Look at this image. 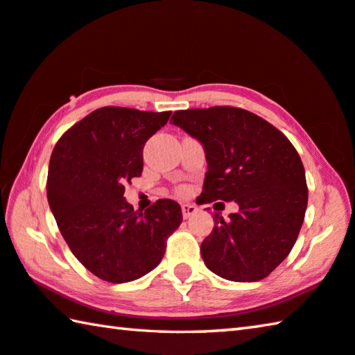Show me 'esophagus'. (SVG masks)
I'll return each mask as SVG.
<instances>
[{"instance_id": "esophagus-1", "label": "esophagus", "mask_w": 355, "mask_h": 355, "mask_svg": "<svg viewBox=\"0 0 355 355\" xmlns=\"http://www.w3.org/2000/svg\"><path fill=\"white\" fill-rule=\"evenodd\" d=\"M199 209H197L196 205H192V203H183L182 205V213H183V218L188 219L191 218L192 214H196Z\"/></svg>"}]
</instances>
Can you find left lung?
<instances>
[{
	"mask_svg": "<svg viewBox=\"0 0 355 355\" xmlns=\"http://www.w3.org/2000/svg\"><path fill=\"white\" fill-rule=\"evenodd\" d=\"M171 120L205 148L200 203L235 200L239 207L227 220L216 214L200 245L207 268L232 282L268 277L291 252L307 209L296 148L274 125L241 107L175 111Z\"/></svg>",
	"mask_w": 355,
	"mask_h": 355,
	"instance_id": "left-lung-1",
	"label": "left lung"
}]
</instances>
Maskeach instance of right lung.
I'll list each match as a JSON object with an SVG mask.
<instances>
[{"label": "right lung", "instance_id": "add662e5", "mask_svg": "<svg viewBox=\"0 0 355 355\" xmlns=\"http://www.w3.org/2000/svg\"><path fill=\"white\" fill-rule=\"evenodd\" d=\"M171 117L105 106L61 136L53 150L46 197L59 232L78 261L98 279L125 284L158 266L183 214L177 202L156 200L135 211L125 183L141 177L142 150Z\"/></svg>", "mask_w": 355, "mask_h": 355}]
</instances>
